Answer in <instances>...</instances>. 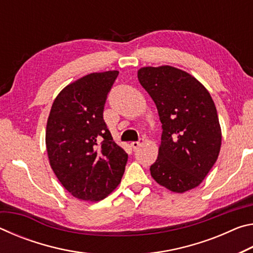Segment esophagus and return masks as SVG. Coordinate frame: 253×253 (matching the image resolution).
Returning <instances> with one entry per match:
<instances>
[{"mask_svg":"<svg viewBox=\"0 0 253 253\" xmlns=\"http://www.w3.org/2000/svg\"><path fill=\"white\" fill-rule=\"evenodd\" d=\"M143 143H144V139L143 138H139L138 140H137V142H131L130 143V146L134 148V149H136L137 147L140 146V145H142Z\"/></svg>","mask_w":253,"mask_h":253,"instance_id":"1","label":"esophagus"}]
</instances>
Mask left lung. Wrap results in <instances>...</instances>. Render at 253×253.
<instances>
[{"label": "left lung", "mask_w": 253, "mask_h": 253, "mask_svg": "<svg viewBox=\"0 0 253 253\" xmlns=\"http://www.w3.org/2000/svg\"><path fill=\"white\" fill-rule=\"evenodd\" d=\"M138 80L156 105L162 138L151 175L175 193L199 186L216 162L221 127L207 88L193 76L170 66L144 67Z\"/></svg>", "instance_id": "obj_1"}]
</instances>
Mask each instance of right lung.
Returning <instances> with one entry per match:
<instances>
[{
    "label": "right lung",
    "instance_id": "obj_1",
    "mask_svg": "<svg viewBox=\"0 0 253 253\" xmlns=\"http://www.w3.org/2000/svg\"><path fill=\"white\" fill-rule=\"evenodd\" d=\"M119 71L93 72L68 84L55 98L46 123L51 169L75 198L97 202L118 186L128 155L114 142L102 117Z\"/></svg>",
    "mask_w": 253,
    "mask_h": 253
}]
</instances>
